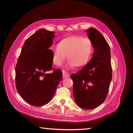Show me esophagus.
Returning a JSON list of instances; mask_svg holds the SVG:
<instances>
[{
  "label": "esophagus",
  "instance_id": "1",
  "mask_svg": "<svg viewBox=\"0 0 133 133\" xmlns=\"http://www.w3.org/2000/svg\"><path fill=\"white\" fill-rule=\"evenodd\" d=\"M62 72H63V79H65V78L69 77V74L68 73L67 71H66L65 70H62Z\"/></svg>",
  "mask_w": 133,
  "mask_h": 133
}]
</instances>
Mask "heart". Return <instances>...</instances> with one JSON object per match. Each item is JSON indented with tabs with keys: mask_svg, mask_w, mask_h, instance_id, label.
Wrapping results in <instances>:
<instances>
[{
	"mask_svg": "<svg viewBox=\"0 0 133 133\" xmlns=\"http://www.w3.org/2000/svg\"><path fill=\"white\" fill-rule=\"evenodd\" d=\"M53 60L60 66L66 58L71 66L78 68L87 65L91 58L92 45L89 39L71 36L62 39L58 45L51 48Z\"/></svg>",
	"mask_w": 133,
	"mask_h": 133,
	"instance_id": "b5f03b06",
	"label": "heart"
}]
</instances>
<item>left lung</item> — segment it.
Wrapping results in <instances>:
<instances>
[{
    "instance_id": "8db88e82",
    "label": "left lung",
    "mask_w": 133,
    "mask_h": 133,
    "mask_svg": "<svg viewBox=\"0 0 133 133\" xmlns=\"http://www.w3.org/2000/svg\"><path fill=\"white\" fill-rule=\"evenodd\" d=\"M94 47L91 60L82 69L70 77L73 81V96L77 105L92 109L105 100L112 78L110 49L105 38L94 28L87 30Z\"/></svg>"
}]
</instances>
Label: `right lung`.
I'll use <instances>...</instances> for the list:
<instances>
[{"label":"right lung","mask_w":133,"mask_h":133,"mask_svg":"<svg viewBox=\"0 0 133 133\" xmlns=\"http://www.w3.org/2000/svg\"><path fill=\"white\" fill-rule=\"evenodd\" d=\"M54 31L39 29L28 38L23 46L15 66V84L19 95L29 104L42 106L51 100L62 71L53 70L52 51Z\"/></svg>","instance_id":"add662e5"}]
</instances>
